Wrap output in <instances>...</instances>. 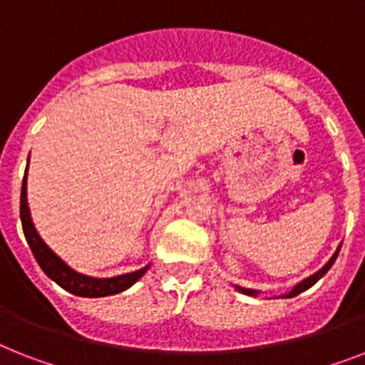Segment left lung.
<instances>
[{
    "instance_id": "left-lung-1",
    "label": "left lung",
    "mask_w": 365,
    "mask_h": 365,
    "mask_svg": "<svg viewBox=\"0 0 365 365\" xmlns=\"http://www.w3.org/2000/svg\"><path fill=\"white\" fill-rule=\"evenodd\" d=\"M339 250H341V245H339V247H337V250H336V253L331 255V257H330V260H328L327 264L322 266V268L319 269V272H315V274H313V275H309V277H307V279L300 281V283H298V285H294V287H292V290H290V292H287V294H283V296H281V298H292V296H298V294H300V292H304V290H307V289H309V287H313V285H315L317 281L321 279L322 275L327 274L328 269L331 268V264H334V262H336L337 255H339ZM236 289H238L240 292H242V294H247V296H257V294H259V290H253V289H244V287H236Z\"/></svg>"
}]
</instances>
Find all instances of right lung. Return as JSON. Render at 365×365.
Listing matches in <instances>:
<instances>
[{
    "instance_id": "obj_1",
    "label": "right lung",
    "mask_w": 365,
    "mask_h": 365,
    "mask_svg": "<svg viewBox=\"0 0 365 365\" xmlns=\"http://www.w3.org/2000/svg\"><path fill=\"white\" fill-rule=\"evenodd\" d=\"M20 219H22L24 236L28 240L29 250L34 253L38 266L43 268V272L48 275L50 279L56 281L61 289L69 290L71 294L84 296V298H101V296L118 294V292H123L131 285H135L136 281L140 279L142 275L146 274V269L150 268V264H148L144 268L136 269V272H131V274L115 275V277H106V279L82 275L73 268H69L54 251L50 250L48 245L44 244L43 238L35 230L28 206V168H26V174H24L22 192H20Z\"/></svg>"
}]
</instances>
